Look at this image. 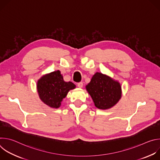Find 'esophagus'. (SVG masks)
Instances as JSON below:
<instances>
[{"instance_id":"esophagus-1","label":"esophagus","mask_w":160,"mask_h":160,"mask_svg":"<svg viewBox=\"0 0 160 160\" xmlns=\"http://www.w3.org/2000/svg\"><path fill=\"white\" fill-rule=\"evenodd\" d=\"M77 86L79 87V88H82L83 87V83L82 82H79L77 83Z\"/></svg>"}]
</instances>
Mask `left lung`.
Returning <instances> with one entry per match:
<instances>
[{"label":"left lung","mask_w":160,"mask_h":160,"mask_svg":"<svg viewBox=\"0 0 160 160\" xmlns=\"http://www.w3.org/2000/svg\"><path fill=\"white\" fill-rule=\"evenodd\" d=\"M85 88L95 106L100 109L113 107L122 98L120 82L102 73L96 72Z\"/></svg>","instance_id":"1"}]
</instances>
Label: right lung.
Masks as SVG:
<instances>
[{"label": "right lung", "mask_w": 160, "mask_h": 160, "mask_svg": "<svg viewBox=\"0 0 160 160\" xmlns=\"http://www.w3.org/2000/svg\"><path fill=\"white\" fill-rule=\"evenodd\" d=\"M76 85L72 82H65L59 70L43 75L38 80L37 89L40 100L48 106L59 108L62 99Z\"/></svg>", "instance_id": "add662e5"}]
</instances>
